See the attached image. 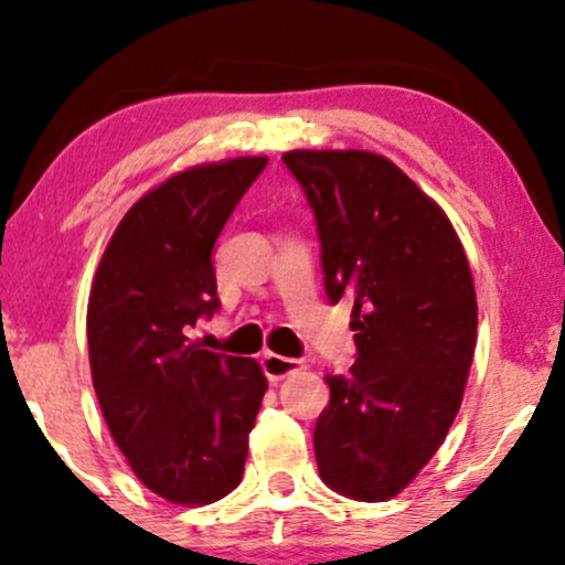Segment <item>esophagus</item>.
<instances>
[{
    "label": "esophagus",
    "instance_id": "34e87169",
    "mask_svg": "<svg viewBox=\"0 0 565 565\" xmlns=\"http://www.w3.org/2000/svg\"><path fill=\"white\" fill-rule=\"evenodd\" d=\"M262 370H265V375L269 381H280V377L296 373L300 362L298 360H290V358H282V354H273V352H265L262 354Z\"/></svg>",
    "mask_w": 565,
    "mask_h": 565
}]
</instances>
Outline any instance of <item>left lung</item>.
<instances>
[{"label":"left lung","instance_id":"obj_1","mask_svg":"<svg viewBox=\"0 0 565 565\" xmlns=\"http://www.w3.org/2000/svg\"><path fill=\"white\" fill-rule=\"evenodd\" d=\"M311 205L323 290L352 300L358 360L327 375L313 429L321 481L385 501L427 466L455 422L473 362L478 306L450 221L401 169L370 151H288Z\"/></svg>","mask_w":565,"mask_h":565}]
</instances>
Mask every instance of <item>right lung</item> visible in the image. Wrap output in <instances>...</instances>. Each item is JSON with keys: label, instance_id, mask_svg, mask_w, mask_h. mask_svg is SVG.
Returning <instances> with one entry per match:
<instances>
[{"label": "right lung", "instance_id": "1", "mask_svg": "<svg viewBox=\"0 0 565 565\" xmlns=\"http://www.w3.org/2000/svg\"><path fill=\"white\" fill-rule=\"evenodd\" d=\"M265 167V157L200 164L146 192L115 228L89 292L99 408L138 481L174 504L236 489L267 391L254 360L188 339L221 308L215 238Z\"/></svg>", "mask_w": 565, "mask_h": 565}]
</instances>
